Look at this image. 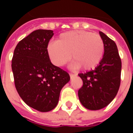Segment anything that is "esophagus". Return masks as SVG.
Masks as SVG:
<instances>
[{
	"instance_id": "1",
	"label": "esophagus",
	"mask_w": 133,
	"mask_h": 133,
	"mask_svg": "<svg viewBox=\"0 0 133 133\" xmlns=\"http://www.w3.org/2000/svg\"><path fill=\"white\" fill-rule=\"evenodd\" d=\"M75 76V74H72V73H70V79H72V78H74Z\"/></svg>"
}]
</instances>
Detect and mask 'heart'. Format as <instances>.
I'll return each mask as SVG.
<instances>
[{
	"label": "heart",
	"instance_id": "heart-1",
	"mask_svg": "<svg viewBox=\"0 0 133 133\" xmlns=\"http://www.w3.org/2000/svg\"><path fill=\"white\" fill-rule=\"evenodd\" d=\"M47 51L55 66H63L71 58L75 68L90 70L102 61L105 44L98 34L85 30H72L61 34L57 41L50 42L47 46Z\"/></svg>",
	"mask_w": 133,
	"mask_h": 133
}]
</instances>
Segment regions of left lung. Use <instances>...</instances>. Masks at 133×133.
<instances>
[{"label": "left lung", "mask_w": 133, "mask_h": 133, "mask_svg": "<svg viewBox=\"0 0 133 133\" xmlns=\"http://www.w3.org/2000/svg\"><path fill=\"white\" fill-rule=\"evenodd\" d=\"M105 52L94 70L78 75L83 85L78 90L81 104L88 110H98L108 105L117 95L120 85L122 63L114 41L100 31Z\"/></svg>", "instance_id": "obj_1"}]
</instances>
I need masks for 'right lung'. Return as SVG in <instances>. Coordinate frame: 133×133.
<instances>
[{"mask_svg":"<svg viewBox=\"0 0 133 133\" xmlns=\"http://www.w3.org/2000/svg\"><path fill=\"white\" fill-rule=\"evenodd\" d=\"M51 30H36L16 45L13 59L15 85L22 100L32 108L48 112L57 106L61 89L70 81L65 70L52 65L47 51Z\"/></svg>","mask_w":133,"mask_h":133,"instance_id":"1","label":"right lung"}]
</instances>
